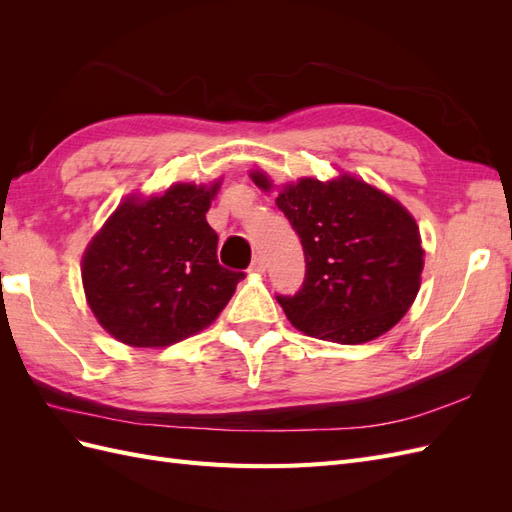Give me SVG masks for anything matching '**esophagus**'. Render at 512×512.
I'll return each mask as SVG.
<instances>
[{
    "label": "esophagus",
    "mask_w": 512,
    "mask_h": 512,
    "mask_svg": "<svg viewBox=\"0 0 512 512\" xmlns=\"http://www.w3.org/2000/svg\"><path fill=\"white\" fill-rule=\"evenodd\" d=\"M265 271H267L265 260H262L260 256H256V258L252 260V265H250V273H265Z\"/></svg>",
    "instance_id": "esophagus-1"
}]
</instances>
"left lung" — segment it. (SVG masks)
Wrapping results in <instances>:
<instances>
[{
    "label": "left lung",
    "instance_id": "obj_1",
    "mask_svg": "<svg viewBox=\"0 0 512 512\" xmlns=\"http://www.w3.org/2000/svg\"><path fill=\"white\" fill-rule=\"evenodd\" d=\"M254 183L271 190L265 173ZM305 254L299 292L277 294L292 327L335 344L393 329L421 288L423 247L412 215L365 181L301 179L277 196Z\"/></svg>",
    "mask_w": 512,
    "mask_h": 512
}]
</instances>
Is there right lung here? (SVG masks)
<instances>
[{
    "label": "right lung",
    "instance_id": "obj_1",
    "mask_svg": "<svg viewBox=\"0 0 512 512\" xmlns=\"http://www.w3.org/2000/svg\"><path fill=\"white\" fill-rule=\"evenodd\" d=\"M220 183H177L149 200L126 198L91 239L83 288L91 312L119 342L177 344L218 318L245 273L218 262L205 213Z\"/></svg>",
    "mask_w": 512,
    "mask_h": 512
}]
</instances>
